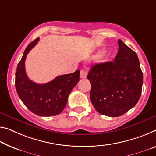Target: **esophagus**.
Listing matches in <instances>:
<instances>
[{"label":"esophagus","mask_w":156,"mask_h":156,"mask_svg":"<svg viewBox=\"0 0 156 156\" xmlns=\"http://www.w3.org/2000/svg\"><path fill=\"white\" fill-rule=\"evenodd\" d=\"M86 76H87V71L84 69H83V70H81L80 71V77L81 79H85L86 78Z\"/></svg>","instance_id":"34e87169"}]
</instances>
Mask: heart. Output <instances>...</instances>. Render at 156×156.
Instances as JSON below:
<instances>
[{
  "label": "heart",
  "instance_id": "obj_1",
  "mask_svg": "<svg viewBox=\"0 0 156 156\" xmlns=\"http://www.w3.org/2000/svg\"><path fill=\"white\" fill-rule=\"evenodd\" d=\"M105 56H106V54L104 53V54H102L101 56H100V58H104L105 57Z\"/></svg>",
  "mask_w": 156,
  "mask_h": 156
}]
</instances>
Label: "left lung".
<instances>
[{
    "instance_id": "left-lung-1",
    "label": "left lung",
    "mask_w": 156,
    "mask_h": 156,
    "mask_svg": "<svg viewBox=\"0 0 156 156\" xmlns=\"http://www.w3.org/2000/svg\"><path fill=\"white\" fill-rule=\"evenodd\" d=\"M114 61L93 65L88 73L91 84L90 98L102 115L116 117L124 114L140 100L143 73L137 55L121 40Z\"/></svg>"
}]
</instances>
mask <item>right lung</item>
<instances>
[{
  "label": "right lung",
  "instance_id": "1",
  "mask_svg": "<svg viewBox=\"0 0 156 156\" xmlns=\"http://www.w3.org/2000/svg\"><path fill=\"white\" fill-rule=\"evenodd\" d=\"M38 41L39 37L28 44L18 63L15 74L16 93L33 114L40 116H56L66 107L69 95L80 81V71L58 76L44 84L33 82L26 73L25 61L28 52Z\"/></svg>",
  "mask_w": 156,
  "mask_h": 156
}]
</instances>
